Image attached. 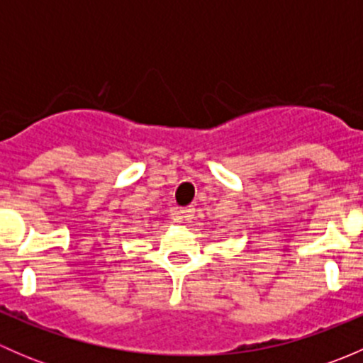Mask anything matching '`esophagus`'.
I'll return each instance as SVG.
<instances>
[{
    "label": "esophagus",
    "instance_id": "34e87169",
    "mask_svg": "<svg viewBox=\"0 0 363 363\" xmlns=\"http://www.w3.org/2000/svg\"><path fill=\"white\" fill-rule=\"evenodd\" d=\"M193 216H195V208L193 207H186L179 211V218H181L182 221H189V219H193Z\"/></svg>",
    "mask_w": 363,
    "mask_h": 363
}]
</instances>
